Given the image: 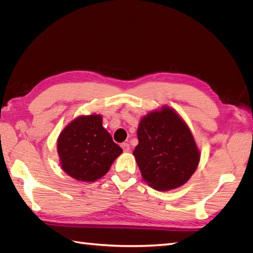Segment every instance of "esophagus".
<instances>
[{
	"instance_id": "34e87169",
	"label": "esophagus",
	"mask_w": 253,
	"mask_h": 253,
	"mask_svg": "<svg viewBox=\"0 0 253 253\" xmlns=\"http://www.w3.org/2000/svg\"><path fill=\"white\" fill-rule=\"evenodd\" d=\"M121 148H122V150H124V152H129V144L128 143H126V142H125V143H122L121 144Z\"/></svg>"
}]
</instances>
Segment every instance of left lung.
Segmentation results:
<instances>
[{
    "mask_svg": "<svg viewBox=\"0 0 253 253\" xmlns=\"http://www.w3.org/2000/svg\"><path fill=\"white\" fill-rule=\"evenodd\" d=\"M138 144L133 152L142 179L158 191L178 188L191 178L201 152L186 121L164 105L140 119Z\"/></svg>",
    "mask_w": 253,
    "mask_h": 253,
    "instance_id": "8db88e82",
    "label": "left lung"
}]
</instances>
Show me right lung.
I'll return each instance as SVG.
<instances>
[{"label":"right lung","instance_id":"1","mask_svg":"<svg viewBox=\"0 0 253 253\" xmlns=\"http://www.w3.org/2000/svg\"><path fill=\"white\" fill-rule=\"evenodd\" d=\"M57 151L62 170L84 182L101 178L122 153L102 126L99 114L81 115L71 121L58 137Z\"/></svg>","mask_w":253,"mask_h":253}]
</instances>
